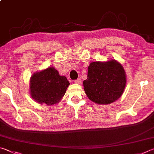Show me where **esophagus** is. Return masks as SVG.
<instances>
[{
    "instance_id": "obj_1",
    "label": "esophagus",
    "mask_w": 154,
    "mask_h": 154,
    "mask_svg": "<svg viewBox=\"0 0 154 154\" xmlns=\"http://www.w3.org/2000/svg\"><path fill=\"white\" fill-rule=\"evenodd\" d=\"M74 82L76 83V84H81L82 80H81V79H80V78H79V79H78L77 80H74Z\"/></svg>"
}]
</instances>
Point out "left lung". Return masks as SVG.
Listing matches in <instances>:
<instances>
[{"instance_id":"left-lung-1","label":"left lung","mask_w":154,"mask_h":154,"mask_svg":"<svg viewBox=\"0 0 154 154\" xmlns=\"http://www.w3.org/2000/svg\"><path fill=\"white\" fill-rule=\"evenodd\" d=\"M126 76L122 65L114 59L95 61L88 67L87 79L84 80V90L90 100L107 105L116 101L122 95Z\"/></svg>"}]
</instances>
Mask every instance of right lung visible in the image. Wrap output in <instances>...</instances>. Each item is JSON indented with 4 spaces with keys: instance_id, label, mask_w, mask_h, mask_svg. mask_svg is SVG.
<instances>
[{
    "instance_id": "add662e5",
    "label": "right lung",
    "mask_w": 154,
    "mask_h": 154,
    "mask_svg": "<svg viewBox=\"0 0 154 154\" xmlns=\"http://www.w3.org/2000/svg\"><path fill=\"white\" fill-rule=\"evenodd\" d=\"M69 85L66 77L49 67L32 75L29 91L32 97L38 103L52 106L61 100Z\"/></svg>"
}]
</instances>
